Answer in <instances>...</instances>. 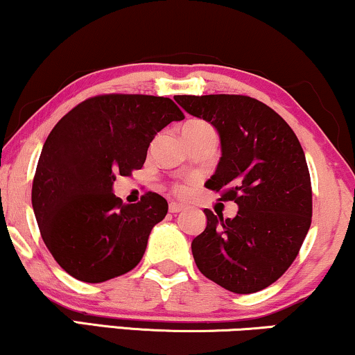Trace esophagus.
I'll use <instances>...</instances> for the list:
<instances>
[{"label":"esophagus","instance_id":"1","mask_svg":"<svg viewBox=\"0 0 355 355\" xmlns=\"http://www.w3.org/2000/svg\"><path fill=\"white\" fill-rule=\"evenodd\" d=\"M182 209H184V205H182V204H178V202H169V212H171V214H178V212H181Z\"/></svg>","mask_w":355,"mask_h":355}]
</instances>
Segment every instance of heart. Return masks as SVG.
Listing matches in <instances>:
<instances>
[{"label": "heart", "mask_w": 355, "mask_h": 355, "mask_svg": "<svg viewBox=\"0 0 355 355\" xmlns=\"http://www.w3.org/2000/svg\"><path fill=\"white\" fill-rule=\"evenodd\" d=\"M187 125H204V123H200V121H191V123H187ZM187 125H186V126H187ZM186 189H187V187H186L184 184L176 186V191H178V192H186Z\"/></svg>", "instance_id": "b5f03b06"}]
</instances>
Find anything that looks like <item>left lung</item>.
I'll list each match as a JSON object with an SVG mask.
<instances>
[{
	"label": "left lung",
	"instance_id": "1",
	"mask_svg": "<svg viewBox=\"0 0 355 355\" xmlns=\"http://www.w3.org/2000/svg\"><path fill=\"white\" fill-rule=\"evenodd\" d=\"M174 100L217 130L222 156L205 187L239 205L234 218L204 209L207 227L191 243L196 265L232 293L263 290L290 268L311 225V179L303 148L290 125L255 98Z\"/></svg>",
	"mask_w": 355,
	"mask_h": 355
}]
</instances>
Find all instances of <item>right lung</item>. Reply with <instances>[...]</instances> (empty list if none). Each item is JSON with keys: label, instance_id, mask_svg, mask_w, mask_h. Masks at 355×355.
<instances>
[{"label": "right lung", "instance_id": "obj_1", "mask_svg": "<svg viewBox=\"0 0 355 355\" xmlns=\"http://www.w3.org/2000/svg\"><path fill=\"white\" fill-rule=\"evenodd\" d=\"M182 118L171 98L110 94L78 103L52 128L33 181V209L44 243L71 277L102 283L139 263L168 202L148 192L123 204L113 182L141 169L153 138Z\"/></svg>", "mask_w": 355, "mask_h": 355}]
</instances>
